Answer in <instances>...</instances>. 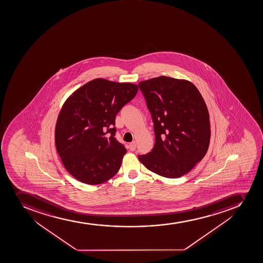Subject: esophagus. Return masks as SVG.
<instances>
[{"label": "esophagus", "mask_w": 263, "mask_h": 263, "mask_svg": "<svg viewBox=\"0 0 263 263\" xmlns=\"http://www.w3.org/2000/svg\"><path fill=\"white\" fill-rule=\"evenodd\" d=\"M128 147H129L130 151H136V143L135 142V141H133V142H131V143L129 144V146H128Z\"/></svg>", "instance_id": "1"}]
</instances>
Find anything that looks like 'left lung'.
I'll list each match as a JSON object with an SVG mask.
<instances>
[{"label": "left lung", "mask_w": 263, "mask_h": 263, "mask_svg": "<svg viewBox=\"0 0 263 263\" xmlns=\"http://www.w3.org/2000/svg\"><path fill=\"white\" fill-rule=\"evenodd\" d=\"M138 86L155 134L152 151L139 155V160L162 177H182L208 152L211 130L205 101L198 89L184 80L160 76Z\"/></svg>", "instance_id": "8db88e82"}]
</instances>
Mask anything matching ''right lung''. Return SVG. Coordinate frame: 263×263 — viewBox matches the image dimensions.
<instances>
[{
	"label": "right lung",
	"mask_w": 263,
	"mask_h": 263,
	"mask_svg": "<svg viewBox=\"0 0 263 263\" xmlns=\"http://www.w3.org/2000/svg\"><path fill=\"white\" fill-rule=\"evenodd\" d=\"M137 91L134 84L95 79L67 99L55 125V146L74 178L95 185L117 174L127 150L115 137L116 116Z\"/></svg>",
	"instance_id": "1"
}]
</instances>
